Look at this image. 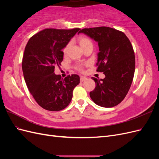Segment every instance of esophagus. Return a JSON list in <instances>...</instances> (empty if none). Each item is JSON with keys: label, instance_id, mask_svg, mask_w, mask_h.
Segmentation results:
<instances>
[{"label": "esophagus", "instance_id": "obj_1", "mask_svg": "<svg viewBox=\"0 0 159 159\" xmlns=\"http://www.w3.org/2000/svg\"><path fill=\"white\" fill-rule=\"evenodd\" d=\"M85 80H87V78H85V77H84V76H81L80 77V81L82 82V81H84Z\"/></svg>", "mask_w": 159, "mask_h": 159}]
</instances>
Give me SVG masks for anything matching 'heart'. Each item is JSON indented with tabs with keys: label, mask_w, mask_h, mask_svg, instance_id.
Masks as SVG:
<instances>
[{
	"label": "heart",
	"mask_w": 159,
	"mask_h": 159,
	"mask_svg": "<svg viewBox=\"0 0 159 159\" xmlns=\"http://www.w3.org/2000/svg\"><path fill=\"white\" fill-rule=\"evenodd\" d=\"M78 41H79V43H80L81 47L82 48V49L85 48V47H87L88 46L92 45V42H91V41L87 37L81 36V37L79 38ZM70 46V43H68V44H67L65 46L64 48L63 49V52H64V54H66V53H67V52H68ZM76 68H77V70H78L79 71H83V70H84L83 66L81 65V64H78V66H76Z\"/></svg>",
	"instance_id": "1"
}]
</instances>
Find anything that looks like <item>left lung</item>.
Masks as SVG:
<instances>
[{
	"instance_id": "1",
	"label": "left lung",
	"mask_w": 159,
	"mask_h": 159,
	"mask_svg": "<svg viewBox=\"0 0 159 159\" xmlns=\"http://www.w3.org/2000/svg\"><path fill=\"white\" fill-rule=\"evenodd\" d=\"M79 33L98 42L97 71L105 75L101 80L92 78L96 86L89 93L90 98L99 106H116L127 95L135 70L131 42L123 32L106 26L84 28Z\"/></svg>"
}]
</instances>
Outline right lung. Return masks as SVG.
<instances>
[{
	"instance_id": "1",
	"label": "right lung",
	"mask_w": 159,
	"mask_h": 159,
	"mask_svg": "<svg viewBox=\"0 0 159 159\" xmlns=\"http://www.w3.org/2000/svg\"><path fill=\"white\" fill-rule=\"evenodd\" d=\"M80 30L46 28L32 36L25 47L22 62L24 78L33 98L44 109L58 111L65 109L80 84L77 74L64 79L54 74L55 67L60 68L63 60L62 49Z\"/></svg>"
}]
</instances>
